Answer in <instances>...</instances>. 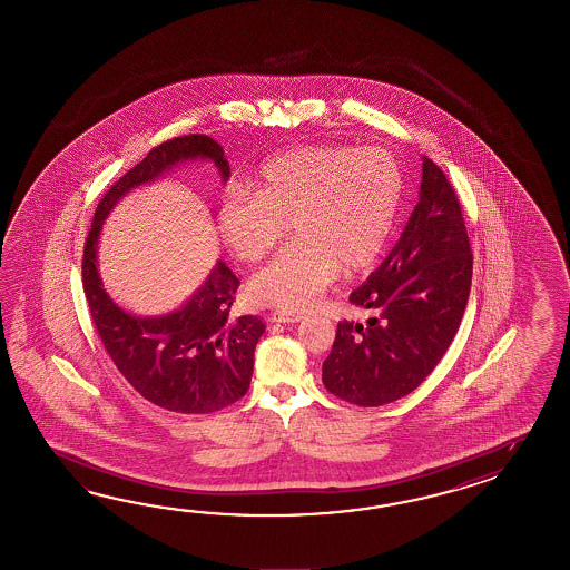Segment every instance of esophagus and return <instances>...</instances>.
<instances>
[{
    "label": "esophagus",
    "instance_id": "34e87169",
    "mask_svg": "<svg viewBox=\"0 0 570 570\" xmlns=\"http://www.w3.org/2000/svg\"><path fill=\"white\" fill-rule=\"evenodd\" d=\"M268 320H271V322H279V324H295V322H302L303 315L295 314V312H281V309H277V312L271 314Z\"/></svg>",
    "mask_w": 570,
    "mask_h": 570
}]
</instances>
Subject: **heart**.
<instances>
[{
	"label": "heart",
	"mask_w": 570,
	"mask_h": 570,
	"mask_svg": "<svg viewBox=\"0 0 570 570\" xmlns=\"http://www.w3.org/2000/svg\"><path fill=\"white\" fill-rule=\"evenodd\" d=\"M403 199L397 158L381 146L312 145L268 158L248 194L219 209L226 246L246 263L295 238L250 279L253 299L305 309L340 268L371 267L383 253Z\"/></svg>",
	"instance_id": "b5f03b06"
}]
</instances>
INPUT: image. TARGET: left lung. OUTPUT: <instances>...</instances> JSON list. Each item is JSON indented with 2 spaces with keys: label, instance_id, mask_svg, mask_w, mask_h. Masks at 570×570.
I'll return each instance as SVG.
<instances>
[{
  "label": "left lung",
  "instance_id": "left-lung-1",
  "mask_svg": "<svg viewBox=\"0 0 570 570\" xmlns=\"http://www.w3.org/2000/svg\"><path fill=\"white\" fill-rule=\"evenodd\" d=\"M473 253L444 170L424 157L420 202L381 267L351 293L366 326L340 322L322 366L330 393L361 407L401 400L449 351L466 309Z\"/></svg>",
  "mask_w": 570,
  "mask_h": 570
}]
</instances>
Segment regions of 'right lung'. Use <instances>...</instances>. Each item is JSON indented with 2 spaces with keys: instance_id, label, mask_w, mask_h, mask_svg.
Segmentation results:
<instances>
[{
  "instance_id": "1",
  "label": "right lung",
  "mask_w": 570,
  "mask_h": 570,
  "mask_svg": "<svg viewBox=\"0 0 570 570\" xmlns=\"http://www.w3.org/2000/svg\"><path fill=\"white\" fill-rule=\"evenodd\" d=\"M197 158L212 160L222 181H228L230 165L224 150L206 134L158 145L97 204L81 265L89 314L109 358L145 400L177 413L218 412L246 395L265 324L256 315L232 317L240 281L222 261L179 309L153 317L130 314L104 289L97 243L101 224L124 195Z\"/></svg>"
}]
</instances>
